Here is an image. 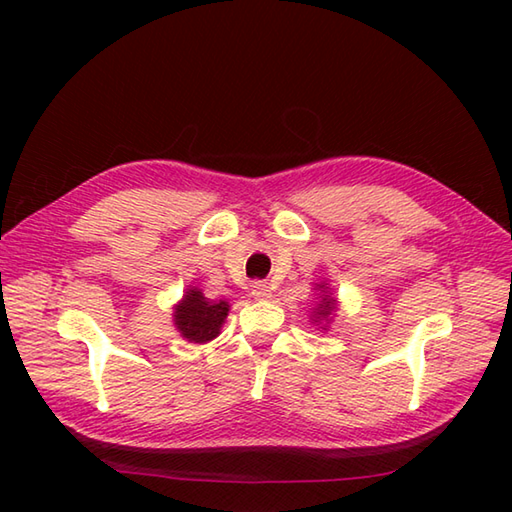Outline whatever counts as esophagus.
Here are the masks:
<instances>
[{"label":"esophagus","instance_id":"34e87169","mask_svg":"<svg viewBox=\"0 0 512 512\" xmlns=\"http://www.w3.org/2000/svg\"><path fill=\"white\" fill-rule=\"evenodd\" d=\"M250 292H253L255 299H268L270 297V286L266 284V281H253Z\"/></svg>","mask_w":512,"mask_h":512}]
</instances>
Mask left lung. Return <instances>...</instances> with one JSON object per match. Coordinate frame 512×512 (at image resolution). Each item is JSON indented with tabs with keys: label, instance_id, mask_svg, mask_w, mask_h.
<instances>
[{
	"label": "left lung",
	"instance_id": "left-lung-1",
	"mask_svg": "<svg viewBox=\"0 0 512 512\" xmlns=\"http://www.w3.org/2000/svg\"><path fill=\"white\" fill-rule=\"evenodd\" d=\"M321 299H323V301L319 303V308L314 310V312H317V319H319V317L325 319V317H328V314L334 310V299H328V295L321 297Z\"/></svg>",
	"mask_w": 512,
	"mask_h": 512
}]
</instances>
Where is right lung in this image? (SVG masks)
I'll return each mask as SVG.
<instances>
[{
    "mask_svg": "<svg viewBox=\"0 0 512 512\" xmlns=\"http://www.w3.org/2000/svg\"><path fill=\"white\" fill-rule=\"evenodd\" d=\"M228 314V303L206 301L200 290H189L182 303L176 306V328L191 343H206L220 334L222 323Z\"/></svg>",
    "mask_w": 512,
    "mask_h": 512,
    "instance_id": "1",
    "label": "right lung"
}]
</instances>
